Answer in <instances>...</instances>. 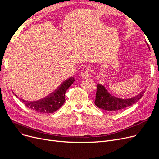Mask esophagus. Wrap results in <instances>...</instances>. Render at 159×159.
<instances>
[{
    "mask_svg": "<svg viewBox=\"0 0 159 159\" xmlns=\"http://www.w3.org/2000/svg\"><path fill=\"white\" fill-rule=\"evenodd\" d=\"M90 68L88 66H84L81 70V73H80V75L82 77H90L91 75L89 73L90 72Z\"/></svg>",
    "mask_w": 159,
    "mask_h": 159,
    "instance_id": "1",
    "label": "esophagus"
}]
</instances>
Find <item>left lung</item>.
<instances>
[{
	"instance_id": "8db88e82",
	"label": "left lung",
	"mask_w": 159,
	"mask_h": 159,
	"mask_svg": "<svg viewBox=\"0 0 159 159\" xmlns=\"http://www.w3.org/2000/svg\"><path fill=\"white\" fill-rule=\"evenodd\" d=\"M145 91L131 98H120L111 95L104 86L98 84L95 104L98 107L106 111H120L136 103L143 96Z\"/></svg>"
}]
</instances>
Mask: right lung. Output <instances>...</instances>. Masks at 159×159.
I'll use <instances>...</instances> for the list:
<instances>
[{"instance_id":"right-lung-1","label":"right lung","mask_w":159,"mask_h":159,"mask_svg":"<svg viewBox=\"0 0 159 159\" xmlns=\"http://www.w3.org/2000/svg\"><path fill=\"white\" fill-rule=\"evenodd\" d=\"M75 81L74 77L66 79L53 93L37 101H26L20 99V101L30 109L41 113H52L56 111L65 102V93ZM15 96L17 97L15 95Z\"/></svg>"}]
</instances>
